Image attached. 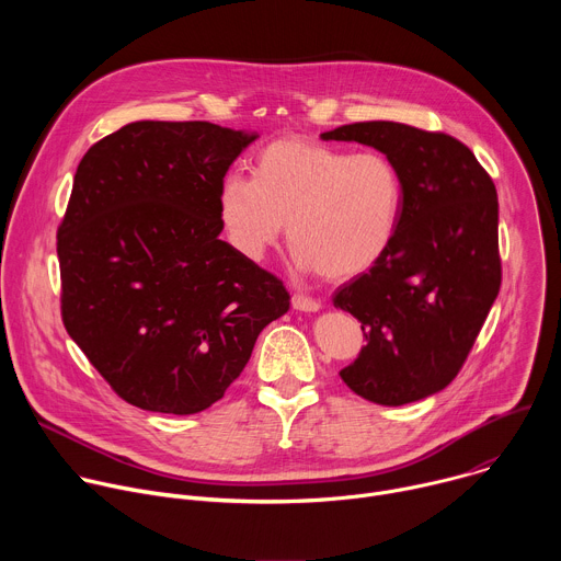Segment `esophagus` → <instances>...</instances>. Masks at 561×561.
<instances>
[{
	"mask_svg": "<svg viewBox=\"0 0 561 561\" xmlns=\"http://www.w3.org/2000/svg\"><path fill=\"white\" fill-rule=\"evenodd\" d=\"M290 304H293L295 310H301V312H317L319 308H322V301H317V299H312L308 295H301V293H295Z\"/></svg>",
	"mask_w": 561,
	"mask_h": 561,
	"instance_id": "34e87169",
	"label": "esophagus"
}]
</instances>
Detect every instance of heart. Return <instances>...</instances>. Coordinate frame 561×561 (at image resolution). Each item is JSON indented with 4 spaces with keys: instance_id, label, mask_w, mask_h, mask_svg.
I'll return each instance as SVG.
<instances>
[{
    "instance_id": "heart-1",
    "label": "heart",
    "mask_w": 561,
    "mask_h": 561,
    "mask_svg": "<svg viewBox=\"0 0 561 561\" xmlns=\"http://www.w3.org/2000/svg\"><path fill=\"white\" fill-rule=\"evenodd\" d=\"M219 217L232 247L262 260L284 232L299 271L344 282L390 249L404 208V182L381 152H348L308 137H279L253 157V180L228 173Z\"/></svg>"
}]
</instances>
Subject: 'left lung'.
Wrapping results in <instances>:
<instances>
[{"label": "left lung", "mask_w": 561, "mask_h": 561, "mask_svg": "<svg viewBox=\"0 0 561 561\" xmlns=\"http://www.w3.org/2000/svg\"><path fill=\"white\" fill-rule=\"evenodd\" d=\"M322 139L377 148L404 182L390 249L333 297L366 337L340 375L373 404L417 402L455 379L500 293L495 184L472 150L446 133L357 122Z\"/></svg>", "instance_id": "8db88e82"}]
</instances>
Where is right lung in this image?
<instances>
[{
	"instance_id": "1",
	"label": "right lung",
	"mask_w": 561,
	"mask_h": 561,
	"mask_svg": "<svg viewBox=\"0 0 561 561\" xmlns=\"http://www.w3.org/2000/svg\"><path fill=\"white\" fill-rule=\"evenodd\" d=\"M257 133L133 122L89 148L57 230L61 319L128 404L213 407L290 306L219 232V186Z\"/></svg>"
}]
</instances>
